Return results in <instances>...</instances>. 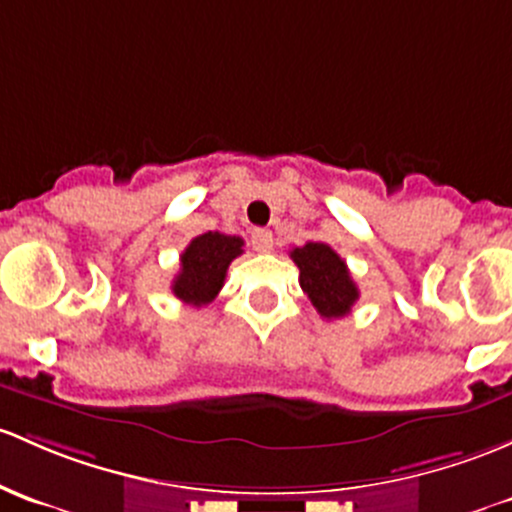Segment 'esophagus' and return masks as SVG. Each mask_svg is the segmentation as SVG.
Returning <instances> with one entry per match:
<instances>
[{
  "instance_id": "34e87169",
  "label": "esophagus",
  "mask_w": 512,
  "mask_h": 512,
  "mask_svg": "<svg viewBox=\"0 0 512 512\" xmlns=\"http://www.w3.org/2000/svg\"><path fill=\"white\" fill-rule=\"evenodd\" d=\"M272 242L274 238L270 230H255V233H252V247H255L257 252H270Z\"/></svg>"
}]
</instances>
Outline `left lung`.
<instances>
[{
    "label": "left lung",
    "instance_id": "left-lung-1",
    "mask_svg": "<svg viewBox=\"0 0 512 512\" xmlns=\"http://www.w3.org/2000/svg\"><path fill=\"white\" fill-rule=\"evenodd\" d=\"M289 255L299 267L301 289L324 319H343L351 314L360 292L348 265L333 247H328L326 242H306L294 247Z\"/></svg>",
    "mask_w": 512,
    "mask_h": 512
}]
</instances>
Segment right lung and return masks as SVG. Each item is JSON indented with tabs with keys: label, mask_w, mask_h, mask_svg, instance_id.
Here are the masks:
<instances>
[{
	"label": "right lung",
	"mask_w": 512,
	"mask_h": 512,
	"mask_svg": "<svg viewBox=\"0 0 512 512\" xmlns=\"http://www.w3.org/2000/svg\"><path fill=\"white\" fill-rule=\"evenodd\" d=\"M242 238L223 233H203L188 242L181 252V270L174 277L171 292L188 306H206L218 297L225 284L230 262L242 255Z\"/></svg>",
	"instance_id": "1"
}]
</instances>
